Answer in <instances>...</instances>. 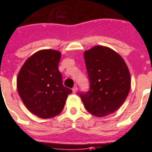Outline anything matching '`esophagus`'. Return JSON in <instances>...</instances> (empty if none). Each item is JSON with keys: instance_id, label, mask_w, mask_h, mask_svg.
<instances>
[{"instance_id": "esophagus-1", "label": "esophagus", "mask_w": 152, "mask_h": 152, "mask_svg": "<svg viewBox=\"0 0 152 152\" xmlns=\"http://www.w3.org/2000/svg\"><path fill=\"white\" fill-rule=\"evenodd\" d=\"M72 92L75 94V93H76L77 92V86H74L72 88Z\"/></svg>"}]
</instances>
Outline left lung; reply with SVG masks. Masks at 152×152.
Wrapping results in <instances>:
<instances>
[{
  "label": "left lung",
  "mask_w": 152,
  "mask_h": 152,
  "mask_svg": "<svg viewBox=\"0 0 152 152\" xmlns=\"http://www.w3.org/2000/svg\"><path fill=\"white\" fill-rule=\"evenodd\" d=\"M90 91L80 97L86 110L97 117L114 113L124 104L131 88L127 64L119 54L104 46L84 53Z\"/></svg>",
  "instance_id": "left-lung-1"
}]
</instances>
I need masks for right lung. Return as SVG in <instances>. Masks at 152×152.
<instances>
[{
	"label": "right lung",
	"instance_id": "add662e5",
	"mask_svg": "<svg viewBox=\"0 0 152 152\" xmlns=\"http://www.w3.org/2000/svg\"><path fill=\"white\" fill-rule=\"evenodd\" d=\"M61 53L52 49L37 52L25 61L17 76V91L26 108L41 118L61 113L72 91L62 84L58 70Z\"/></svg>",
	"mask_w": 152,
	"mask_h": 152
}]
</instances>
